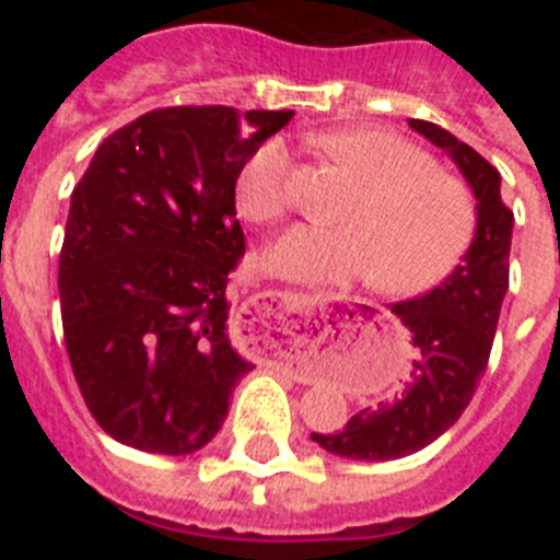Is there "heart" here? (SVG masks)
<instances>
[{
	"label": "heart",
	"mask_w": 560,
	"mask_h": 560,
	"mask_svg": "<svg viewBox=\"0 0 560 560\" xmlns=\"http://www.w3.org/2000/svg\"><path fill=\"white\" fill-rule=\"evenodd\" d=\"M368 190L348 210L350 226L296 224L277 237L269 266L300 283L370 280L395 296L438 289L454 275L477 235V205L463 182L440 173L432 153L389 131L361 128L319 137ZM291 160L283 140H269L244 162L235 205L264 224L289 210Z\"/></svg>",
	"instance_id": "heart-1"
}]
</instances>
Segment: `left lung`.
<instances>
[{"label": "left lung", "instance_id": "8db88e82", "mask_svg": "<svg viewBox=\"0 0 560 560\" xmlns=\"http://www.w3.org/2000/svg\"><path fill=\"white\" fill-rule=\"evenodd\" d=\"M409 128L443 148L459 167L477 199V235L463 264L438 289L393 305V314L412 334L415 348L404 389L355 412L339 434H311L336 457L398 459L427 448L452 429L488 368L508 294L513 212L502 201V176L446 128L427 120H409Z\"/></svg>", "mask_w": 560, "mask_h": 560}]
</instances>
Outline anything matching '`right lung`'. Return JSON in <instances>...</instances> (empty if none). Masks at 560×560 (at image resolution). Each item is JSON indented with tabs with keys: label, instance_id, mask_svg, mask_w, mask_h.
Masks as SVG:
<instances>
[{
	"label": "right lung",
	"instance_id": "add662e5",
	"mask_svg": "<svg viewBox=\"0 0 560 560\" xmlns=\"http://www.w3.org/2000/svg\"><path fill=\"white\" fill-rule=\"evenodd\" d=\"M291 117L156 108L106 137L72 190L63 341L89 412L122 446L199 452L255 368L226 334V285L246 246L235 182Z\"/></svg>",
	"mask_w": 560,
	"mask_h": 560
}]
</instances>
